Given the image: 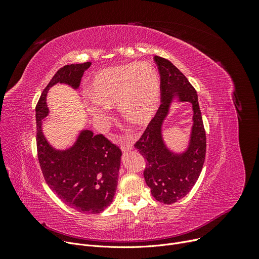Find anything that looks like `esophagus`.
Masks as SVG:
<instances>
[{"mask_svg": "<svg viewBox=\"0 0 259 259\" xmlns=\"http://www.w3.org/2000/svg\"><path fill=\"white\" fill-rule=\"evenodd\" d=\"M132 148H133L132 143H125V144H122V146H121V151L122 152H127V151L131 150Z\"/></svg>", "mask_w": 259, "mask_h": 259, "instance_id": "obj_1", "label": "esophagus"}]
</instances>
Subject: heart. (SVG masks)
I'll list each match as a JSON object with an SVG mask.
<instances>
[{"mask_svg":"<svg viewBox=\"0 0 259 259\" xmlns=\"http://www.w3.org/2000/svg\"><path fill=\"white\" fill-rule=\"evenodd\" d=\"M90 93L87 111L102 130L110 122V106L117 105L126 119L144 125L155 115L160 104L158 74L148 62L102 70L94 76Z\"/></svg>","mask_w":259,"mask_h":259,"instance_id":"b5f03b06","label":"heart"}]
</instances>
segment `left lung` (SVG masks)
Returning a JSON list of instances; mask_svg holds the SVG:
<instances>
[{"mask_svg": "<svg viewBox=\"0 0 259 259\" xmlns=\"http://www.w3.org/2000/svg\"><path fill=\"white\" fill-rule=\"evenodd\" d=\"M160 74V101L156 114L134 144L145 157L144 178L153 197L162 203H173L185 197L199 178L206 157V131L203 128L197 93L187 77L170 61L155 56ZM174 98L193 105L194 126L186 152L174 154L162 139V124Z\"/></svg>", "mask_w": 259, "mask_h": 259, "instance_id": "1", "label": "left lung"}]
</instances>
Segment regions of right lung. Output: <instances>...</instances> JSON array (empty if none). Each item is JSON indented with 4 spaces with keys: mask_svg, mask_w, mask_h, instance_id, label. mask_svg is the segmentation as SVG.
<instances>
[{
    "mask_svg": "<svg viewBox=\"0 0 259 259\" xmlns=\"http://www.w3.org/2000/svg\"><path fill=\"white\" fill-rule=\"evenodd\" d=\"M90 62L62 67L44 89L35 108L37 157L44 179L67 206L85 214L104 211L113 200L120 165V149L103 134L81 130L70 148L54 149L44 137L43 119L48 115V90L56 84L77 89Z\"/></svg>",
    "mask_w": 259,
    "mask_h": 259,
    "instance_id": "obj_1",
    "label": "right lung"
}]
</instances>
